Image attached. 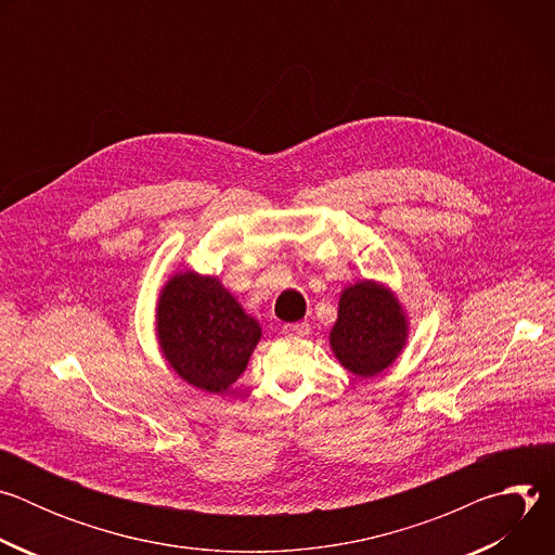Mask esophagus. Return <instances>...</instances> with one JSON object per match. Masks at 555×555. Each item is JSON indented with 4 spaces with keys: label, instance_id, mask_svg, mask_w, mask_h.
Segmentation results:
<instances>
[{
    "label": "esophagus",
    "instance_id": "esophagus-1",
    "mask_svg": "<svg viewBox=\"0 0 555 555\" xmlns=\"http://www.w3.org/2000/svg\"><path fill=\"white\" fill-rule=\"evenodd\" d=\"M283 334L285 336H296V338H302L309 334V323L302 321V323H285L283 325Z\"/></svg>",
    "mask_w": 555,
    "mask_h": 555
}]
</instances>
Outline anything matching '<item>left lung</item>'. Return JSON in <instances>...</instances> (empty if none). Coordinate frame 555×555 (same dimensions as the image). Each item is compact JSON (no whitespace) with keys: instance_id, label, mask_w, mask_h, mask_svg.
Returning a JSON list of instances; mask_svg holds the SVG:
<instances>
[{"instance_id":"1","label":"left lung","mask_w":555,"mask_h":555,"mask_svg":"<svg viewBox=\"0 0 555 555\" xmlns=\"http://www.w3.org/2000/svg\"><path fill=\"white\" fill-rule=\"evenodd\" d=\"M406 330L398 298L373 281H362L343 292L330 345L345 369L360 377H373L400 356Z\"/></svg>"}]
</instances>
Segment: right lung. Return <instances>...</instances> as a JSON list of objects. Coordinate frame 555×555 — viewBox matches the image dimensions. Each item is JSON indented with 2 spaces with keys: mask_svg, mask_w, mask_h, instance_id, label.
I'll use <instances>...</instances> for the list:
<instances>
[{
  "mask_svg": "<svg viewBox=\"0 0 555 555\" xmlns=\"http://www.w3.org/2000/svg\"><path fill=\"white\" fill-rule=\"evenodd\" d=\"M157 338L182 379L206 392H223L244 373L261 327L217 279L189 270L163 287Z\"/></svg>",
  "mask_w": 555,
  "mask_h": 555,
  "instance_id": "1",
  "label": "right lung"
}]
</instances>
